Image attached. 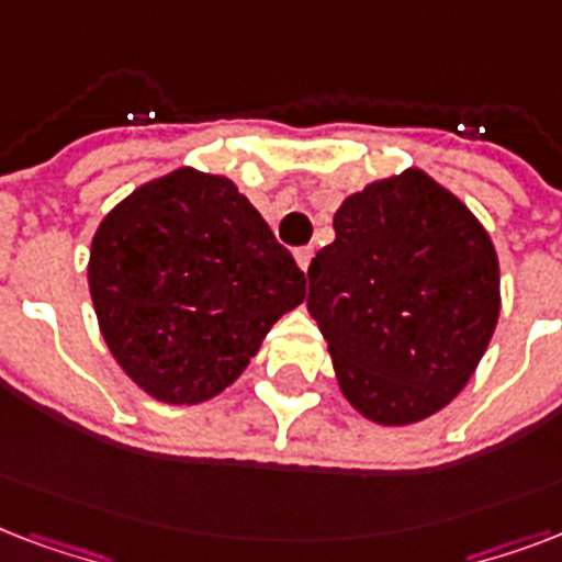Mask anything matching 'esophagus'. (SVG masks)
Here are the masks:
<instances>
[{"label": "esophagus", "instance_id": "34e87169", "mask_svg": "<svg viewBox=\"0 0 562 562\" xmlns=\"http://www.w3.org/2000/svg\"><path fill=\"white\" fill-rule=\"evenodd\" d=\"M311 260H313V246H302V249H295V263L302 269L311 267Z\"/></svg>", "mask_w": 562, "mask_h": 562}]
</instances>
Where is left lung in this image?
I'll use <instances>...</instances> for the list:
<instances>
[{"label": "left lung", "mask_w": 562, "mask_h": 562, "mask_svg": "<svg viewBox=\"0 0 562 562\" xmlns=\"http://www.w3.org/2000/svg\"><path fill=\"white\" fill-rule=\"evenodd\" d=\"M334 234L307 269V311L342 395L378 425L428 419L493 340L502 281L490 234L422 169L349 195Z\"/></svg>", "instance_id": "8db88e82"}]
</instances>
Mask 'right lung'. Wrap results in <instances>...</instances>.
<instances>
[{"label":"right lung","instance_id":"obj_1","mask_svg":"<svg viewBox=\"0 0 562 562\" xmlns=\"http://www.w3.org/2000/svg\"><path fill=\"white\" fill-rule=\"evenodd\" d=\"M99 328L151 398L199 404L234 384L304 272L225 176L176 169L108 213L87 263Z\"/></svg>","mask_w":562,"mask_h":562}]
</instances>
